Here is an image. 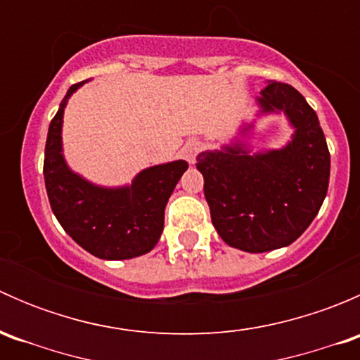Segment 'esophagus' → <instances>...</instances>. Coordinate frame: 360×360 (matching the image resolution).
<instances>
[{
    "label": "esophagus",
    "instance_id": "esophagus-1",
    "mask_svg": "<svg viewBox=\"0 0 360 360\" xmlns=\"http://www.w3.org/2000/svg\"><path fill=\"white\" fill-rule=\"evenodd\" d=\"M198 151H200V143H198V141H190V143L183 148V157L188 163H195Z\"/></svg>",
    "mask_w": 360,
    "mask_h": 360
}]
</instances>
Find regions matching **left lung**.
Here are the masks:
<instances>
[{"instance_id":"obj_1","label":"left lung","mask_w":360,"mask_h":360,"mask_svg":"<svg viewBox=\"0 0 360 360\" xmlns=\"http://www.w3.org/2000/svg\"><path fill=\"white\" fill-rule=\"evenodd\" d=\"M257 103L264 112L282 110L291 120L296 132L284 150L250 157L235 146L197 158L214 228L245 252L292 244L317 216L331 170L317 112L294 86L270 82Z\"/></svg>"}]
</instances>
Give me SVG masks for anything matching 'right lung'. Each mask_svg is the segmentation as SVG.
<instances>
[{"label":"right lung","mask_w":360,"mask_h":360,"mask_svg":"<svg viewBox=\"0 0 360 360\" xmlns=\"http://www.w3.org/2000/svg\"><path fill=\"white\" fill-rule=\"evenodd\" d=\"M83 82L75 83L52 118L45 144V176L50 207L60 226L78 245L101 259H130L157 245L163 212L177 181L188 169L184 160L143 170L127 188L94 186L68 169L60 129L68 99Z\"/></svg>","instance_id":"obj_1"}]
</instances>
